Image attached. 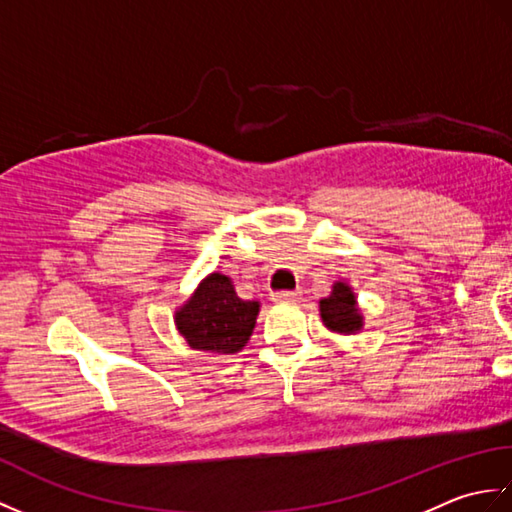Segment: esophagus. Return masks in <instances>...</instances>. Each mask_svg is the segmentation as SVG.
<instances>
[{
	"label": "esophagus",
	"mask_w": 512,
	"mask_h": 512,
	"mask_svg": "<svg viewBox=\"0 0 512 512\" xmlns=\"http://www.w3.org/2000/svg\"><path fill=\"white\" fill-rule=\"evenodd\" d=\"M301 292L299 290H279V292H273V301H295L299 299Z\"/></svg>",
	"instance_id": "obj_1"
}]
</instances>
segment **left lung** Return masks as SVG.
Masks as SVG:
<instances>
[{
  "mask_svg": "<svg viewBox=\"0 0 512 512\" xmlns=\"http://www.w3.org/2000/svg\"><path fill=\"white\" fill-rule=\"evenodd\" d=\"M319 306H321L323 323L328 325L330 330L343 332V334H352L356 330H361L363 317L358 314L354 292L350 286L343 284V281L334 284L332 295L321 299Z\"/></svg>",
  "mask_w": 512,
  "mask_h": 512,
  "instance_id": "8db88e82",
  "label": "left lung"
}]
</instances>
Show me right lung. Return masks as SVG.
Instances as JSON below:
<instances>
[{
  "label": "right lung",
  "instance_id": "add662e5",
  "mask_svg": "<svg viewBox=\"0 0 512 512\" xmlns=\"http://www.w3.org/2000/svg\"><path fill=\"white\" fill-rule=\"evenodd\" d=\"M259 303L237 297L233 281L213 273L176 312V325L193 350L235 354L248 343Z\"/></svg>",
  "mask_w": 512,
  "mask_h": 512
}]
</instances>
